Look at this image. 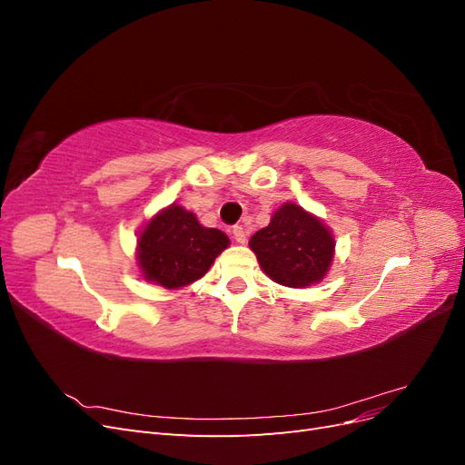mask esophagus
I'll use <instances>...</instances> for the list:
<instances>
[{
	"label": "esophagus",
	"instance_id": "esophagus-1",
	"mask_svg": "<svg viewBox=\"0 0 465 465\" xmlns=\"http://www.w3.org/2000/svg\"><path fill=\"white\" fill-rule=\"evenodd\" d=\"M232 236H234V241L238 244H244L246 242V231L241 227V224H236V227H232Z\"/></svg>",
	"mask_w": 465,
	"mask_h": 465
}]
</instances>
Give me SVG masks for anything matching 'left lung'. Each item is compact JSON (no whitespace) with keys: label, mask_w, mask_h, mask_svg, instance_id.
I'll use <instances>...</instances> for the list:
<instances>
[{"label":"left lung","mask_w":465,"mask_h":465,"mask_svg":"<svg viewBox=\"0 0 465 465\" xmlns=\"http://www.w3.org/2000/svg\"><path fill=\"white\" fill-rule=\"evenodd\" d=\"M248 244L262 272L275 283L292 289L320 283L335 256V238L328 224L292 202L273 211L270 224Z\"/></svg>","instance_id":"obj_1"}]
</instances>
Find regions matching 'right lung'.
I'll return each instance as SVG.
<instances>
[{"instance_id": "obj_1", "label": "right lung", "mask_w": 465, "mask_h": 465, "mask_svg": "<svg viewBox=\"0 0 465 465\" xmlns=\"http://www.w3.org/2000/svg\"><path fill=\"white\" fill-rule=\"evenodd\" d=\"M229 244L223 231L203 227L192 211L171 203L137 232V272L147 283L168 291L188 287L209 272Z\"/></svg>"}]
</instances>
